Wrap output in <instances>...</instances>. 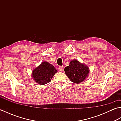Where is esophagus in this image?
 I'll list each match as a JSON object with an SVG mask.
<instances>
[{"label": "esophagus", "instance_id": "obj_1", "mask_svg": "<svg viewBox=\"0 0 121 121\" xmlns=\"http://www.w3.org/2000/svg\"><path fill=\"white\" fill-rule=\"evenodd\" d=\"M58 69H59V70L60 71H61V72H62L63 71V70H64L63 66H59Z\"/></svg>", "mask_w": 121, "mask_h": 121}]
</instances>
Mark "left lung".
<instances>
[{
	"instance_id": "obj_1",
	"label": "left lung",
	"mask_w": 121,
	"mask_h": 121,
	"mask_svg": "<svg viewBox=\"0 0 121 121\" xmlns=\"http://www.w3.org/2000/svg\"><path fill=\"white\" fill-rule=\"evenodd\" d=\"M65 73L70 80L75 83H79L85 79L89 73V68L78 60H73L70 65L65 69Z\"/></svg>"
}]
</instances>
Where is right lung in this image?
Segmentation results:
<instances>
[{
	"mask_svg": "<svg viewBox=\"0 0 121 121\" xmlns=\"http://www.w3.org/2000/svg\"><path fill=\"white\" fill-rule=\"evenodd\" d=\"M57 70L48 62H43L32 72V77L35 81L41 85L47 84L51 81Z\"/></svg>",
	"mask_w": 121,
	"mask_h": 121,
	"instance_id": "1",
	"label": "right lung"
}]
</instances>
